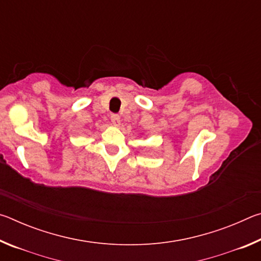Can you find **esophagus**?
Here are the masks:
<instances>
[{
  "label": "esophagus",
  "mask_w": 261,
  "mask_h": 261,
  "mask_svg": "<svg viewBox=\"0 0 261 261\" xmlns=\"http://www.w3.org/2000/svg\"><path fill=\"white\" fill-rule=\"evenodd\" d=\"M110 121H112L113 125L117 126V125H120V123H121V117L118 116L117 114H113L112 116H110Z\"/></svg>",
  "instance_id": "1"
}]
</instances>
